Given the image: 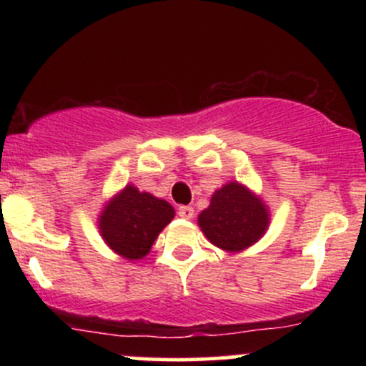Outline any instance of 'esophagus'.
I'll return each instance as SVG.
<instances>
[{"label": "esophagus", "instance_id": "esophagus-1", "mask_svg": "<svg viewBox=\"0 0 366 366\" xmlns=\"http://www.w3.org/2000/svg\"><path fill=\"white\" fill-rule=\"evenodd\" d=\"M179 217H182V218H192L194 217V208L192 207H179Z\"/></svg>", "mask_w": 366, "mask_h": 366}]
</instances>
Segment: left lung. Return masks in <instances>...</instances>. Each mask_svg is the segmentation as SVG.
I'll list each match as a JSON object with an SVG mask.
<instances>
[{
	"instance_id": "8db88e82",
	"label": "left lung",
	"mask_w": 366,
	"mask_h": 366,
	"mask_svg": "<svg viewBox=\"0 0 366 366\" xmlns=\"http://www.w3.org/2000/svg\"><path fill=\"white\" fill-rule=\"evenodd\" d=\"M268 222L270 215L262 197L236 180L213 192L209 207L197 217V225L208 241L229 253L253 246L264 234Z\"/></svg>"
}]
</instances>
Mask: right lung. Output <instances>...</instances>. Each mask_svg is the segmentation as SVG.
<instances>
[{
	"label": "right lung",
	"instance_id": "add662e5",
	"mask_svg": "<svg viewBox=\"0 0 366 366\" xmlns=\"http://www.w3.org/2000/svg\"><path fill=\"white\" fill-rule=\"evenodd\" d=\"M174 217L170 203L129 184L104 204L98 227L104 242L117 254L141 259Z\"/></svg>",
	"mask_w": 366,
	"mask_h": 366
}]
</instances>
